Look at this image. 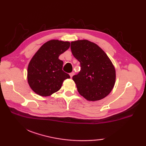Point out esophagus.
<instances>
[{"label":"esophagus","instance_id":"obj_1","mask_svg":"<svg viewBox=\"0 0 146 146\" xmlns=\"http://www.w3.org/2000/svg\"><path fill=\"white\" fill-rule=\"evenodd\" d=\"M74 75H75V73H74V72H71V73H70V77H71V78H72L73 76Z\"/></svg>","mask_w":146,"mask_h":146}]
</instances>
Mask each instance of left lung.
<instances>
[{
    "mask_svg": "<svg viewBox=\"0 0 146 146\" xmlns=\"http://www.w3.org/2000/svg\"><path fill=\"white\" fill-rule=\"evenodd\" d=\"M71 50L81 70L73 80L79 94L89 101H97L110 94L115 83V69L101 48L88 40L71 42Z\"/></svg>",
    "mask_w": 146,
    "mask_h": 146,
    "instance_id": "left-lung-1",
    "label": "left lung"
}]
</instances>
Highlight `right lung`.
<instances>
[{"mask_svg": "<svg viewBox=\"0 0 146 146\" xmlns=\"http://www.w3.org/2000/svg\"><path fill=\"white\" fill-rule=\"evenodd\" d=\"M70 46L68 41L50 40L33 56L27 68V82L36 94L50 96L61 88L64 80L70 78L62 70L63 62L58 58Z\"/></svg>", "mask_w": 146, "mask_h": 146, "instance_id": "right-lung-1", "label": "right lung"}]
</instances>
